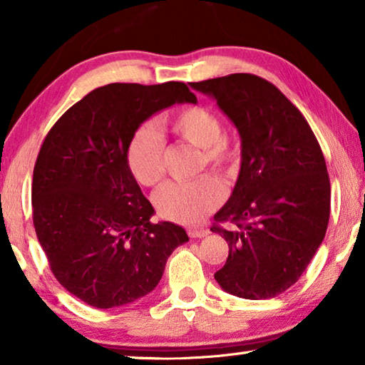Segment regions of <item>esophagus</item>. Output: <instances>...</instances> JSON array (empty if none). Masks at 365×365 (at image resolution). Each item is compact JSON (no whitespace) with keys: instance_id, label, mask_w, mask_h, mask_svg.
I'll return each mask as SVG.
<instances>
[{"instance_id":"1","label":"esophagus","mask_w":365,"mask_h":365,"mask_svg":"<svg viewBox=\"0 0 365 365\" xmlns=\"http://www.w3.org/2000/svg\"><path fill=\"white\" fill-rule=\"evenodd\" d=\"M187 234H189V237H194V239H196V237H204V236H207V234H209V231H207V229H204V227H201V229H196V227H194V229H187Z\"/></svg>"}]
</instances>
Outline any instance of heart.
<instances>
[{"label":"heart","instance_id":"heart-1","mask_svg":"<svg viewBox=\"0 0 365 365\" xmlns=\"http://www.w3.org/2000/svg\"><path fill=\"white\" fill-rule=\"evenodd\" d=\"M174 136L201 149L199 169L209 168L222 178H231L241 168V146L222 133V121L212 109L201 104L182 106L168 118ZM126 166L141 186L153 187L164 176V143L153 126H141L133 133L126 146ZM224 187L214 176H202L192 182H171L154 196L158 212L168 221L194 226L219 207Z\"/></svg>","mask_w":365,"mask_h":365}]
</instances>
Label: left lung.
Returning <instances> with one entry per match:
<instances>
[{
  "label": "left lung",
  "instance_id": "1",
  "mask_svg": "<svg viewBox=\"0 0 365 365\" xmlns=\"http://www.w3.org/2000/svg\"><path fill=\"white\" fill-rule=\"evenodd\" d=\"M214 98L241 136V173L212 224L229 256L214 274L224 291L271 299L299 281L326 236L331 182L322 149L302 113L256 74L189 83Z\"/></svg>",
  "mask_w": 365,
  "mask_h": 365
}]
</instances>
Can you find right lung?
Listing matches in <instances>:
<instances>
[{"label": "right lung", "instance_id": "obj_1", "mask_svg": "<svg viewBox=\"0 0 365 365\" xmlns=\"http://www.w3.org/2000/svg\"><path fill=\"white\" fill-rule=\"evenodd\" d=\"M184 83H113L54 123L33 171V224L58 282L98 309L146 296L168 257L189 241L154 209L126 166L133 133L154 113L196 103Z\"/></svg>", "mask_w": 365, "mask_h": 365}]
</instances>
